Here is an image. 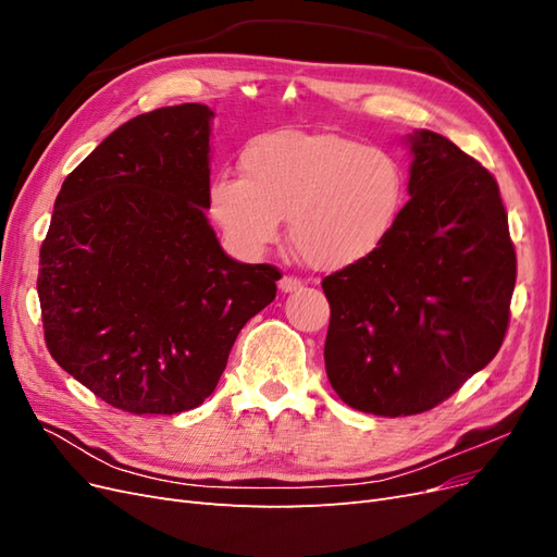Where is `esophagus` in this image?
Masks as SVG:
<instances>
[{"mask_svg":"<svg viewBox=\"0 0 557 557\" xmlns=\"http://www.w3.org/2000/svg\"><path fill=\"white\" fill-rule=\"evenodd\" d=\"M301 283L299 278H295V276H283L281 281H278V288H281V293H297V290H301Z\"/></svg>","mask_w":557,"mask_h":557,"instance_id":"obj_1","label":"esophagus"}]
</instances>
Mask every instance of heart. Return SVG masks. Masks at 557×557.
Returning <instances> with one entry per match:
<instances>
[{
	"label": "heart",
	"instance_id": "heart-1",
	"mask_svg": "<svg viewBox=\"0 0 557 557\" xmlns=\"http://www.w3.org/2000/svg\"><path fill=\"white\" fill-rule=\"evenodd\" d=\"M242 178H211L207 211L227 244L258 258L281 234L318 272L352 267L385 242L407 199L401 164L332 132L278 129L242 150Z\"/></svg>",
	"mask_w": 557,
	"mask_h": 557
}]
</instances>
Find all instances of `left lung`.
<instances>
[{"label": "left lung", "instance_id": "1", "mask_svg": "<svg viewBox=\"0 0 557 557\" xmlns=\"http://www.w3.org/2000/svg\"><path fill=\"white\" fill-rule=\"evenodd\" d=\"M407 141L411 197L393 232L323 278L327 379L348 407L385 418L434 409L497 356L516 285L493 174L436 132Z\"/></svg>", "mask_w": 557, "mask_h": 557}]
</instances>
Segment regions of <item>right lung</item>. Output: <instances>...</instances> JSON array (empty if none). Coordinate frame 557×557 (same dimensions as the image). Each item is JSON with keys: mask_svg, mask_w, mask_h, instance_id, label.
Here are the masks:
<instances>
[{"mask_svg": "<svg viewBox=\"0 0 557 557\" xmlns=\"http://www.w3.org/2000/svg\"><path fill=\"white\" fill-rule=\"evenodd\" d=\"M211 117L178 104L111 132L64 178L39 252L50 356L137 416L199 407L276 297L278 269L232 260L207 221Z\"/></svg>", "mask_w": 557, "mask_h": 557, "instance_id": "1", "label": "right lung"}]
</instances>
